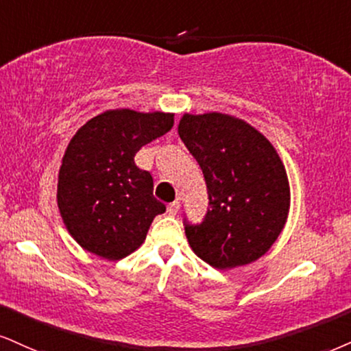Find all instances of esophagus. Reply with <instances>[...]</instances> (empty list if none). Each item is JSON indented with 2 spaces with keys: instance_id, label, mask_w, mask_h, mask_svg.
Masks as SVG:
<instances>
[{
  "instance_id": "34e87169",
  "label": "esophagus",
  "mask_w": 351,
  "mask_h": 351,
  "mask_svg": "<svg viewBox=\"0 0 351 351\" xmlns=\"http://www.w3.org/2000/svg\"><path fill=\"white\" fill-rule=\"evenodd\" d=\"M179 210H180V202L179 200L169 203V205H167L169 215H177V213H179Z\"/></svg>"
}]
</instances>
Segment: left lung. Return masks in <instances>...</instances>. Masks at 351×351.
Here are the masks:
<instances>
[{
  "label": "left lung",
  "instance_id": "8db88e82",
  "mask_svg": "<svg viewBox=\"0 0 351 351\" xmlns=\"http://www.w3.org/2000/svg\"><path fill=\"white\" fill-rule=\"evenodd\" d=\"M179 135L200 164L208 190L202 221L184 219L190 247L219 270L257 261L287 223L289 185L280 156L244 120L216 112L185 114Z\"/></svg>",
  "mask_w": 351,
  "mask_h": 351
}]
</instances>
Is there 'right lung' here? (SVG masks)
Instances as JSON below:
<instances>
[{"instance_id":"add662e5","label":"right lung","mask_w":351,"mask_h":351,"mask_svg":"<svg viewBox=\"0 0 351 351\" xmlns=\"http://www.w3.org/2000/svg\"><path fill=\"white\" fill-rule=\"evenodd\" d=\"M174 114L109 110L76 132L58 174V208L70 234L99 257L119 261L136 250L166 205L153 176L135 164L141 146L166 135Z\"/></svg>"}]
</instances>
